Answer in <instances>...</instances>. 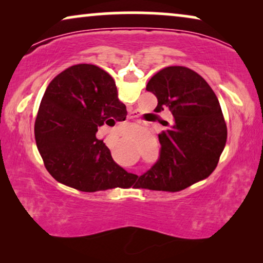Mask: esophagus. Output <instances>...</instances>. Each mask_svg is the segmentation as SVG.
<instances>
[{
	"mask_svg": "<svg viewBox=\"0 0 263 263\" xmlns=\"http://www.w3.org/2000/svg\"><path fill=\"white\" fill-rule=\"evenodd\" d=\"M132 117H133V116H132V115H130V118H132Z\"/></svg>",
	"mask_w": 263,
	"mask_h": 263,
	"instance_id": "1",
	"label": "esophagus"
}]
</instances>
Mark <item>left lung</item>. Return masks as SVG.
Here are the masks:
<instances>
[{"label": "left lung", "instance_id": "1", "mask_svg": "<svg viewBox=\"0 0 263 263\" xmlns=\"http://www.w3.org/2000/svg\"><path fill=\"white\" fill-rule=\"evenodd\" d=\"M158 99L154 111L168 110L171 125L159 135L160 158L140 176L139 188L179 192L207 178L225 148L228 128L219 100L204 79L186 67L171 66L146 86Z\"/></svg>", "mask_w": 263, "mask_h": 263}]
</instances>
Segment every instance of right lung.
Here are the masks:
<instances>
[{
	"instance_id": "add662e5",
	"label": "right lung",
	"mask_w": 263,
	"mask_h": 263,
	"mask_svg": "<svg viewBox=\"0 0 263 263\" xmlns=\"http://www.w3.org/2000/svg\"><path fill=\"white\" fill-rule=\"evenodd\" d=\"M125 116L116 84L102 68L77 64L53 78L34 123L35 143L49 174L86 193L130 186L135 175L115 163L105 143L96 138L100 125Z\"/></svg>"
}]
</instances>
